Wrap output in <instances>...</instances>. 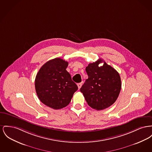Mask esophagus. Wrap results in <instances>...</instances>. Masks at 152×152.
Wrapping results in <instances>:
<instances>
[{
  "instance_id": "esophagus-1",
  "label": "esophagus",
  "mask_w": 152,
  "mask_h": 152,
  "mask_svg": "<svg viewBox=\"0 0 152 152\" xmlns=\"http://www.w3.org/2000/svg\"><path fill=\"white\" fill-rule=\"evenodd\" d=\"M81 86H82V83H78V84H77V87H78L79 89H80L81 87Z\"/></svg>"
}]
</instances>
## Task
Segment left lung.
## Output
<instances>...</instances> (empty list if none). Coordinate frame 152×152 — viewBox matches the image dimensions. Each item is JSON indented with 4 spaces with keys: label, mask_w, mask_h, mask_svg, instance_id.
<instances>
[{
    "label": "left lung",
    "mask_w": 152,
    "mask_h": 152,
    "mask_svg": "<svg viewBox=\"0 0 152 152\" xmlns=\"http://www.w3.org/2000/svg\"><path fill=\"white\" fill-rule=\"evenodd\" d=\"M103 60L90 63L86 71L88 78L80 88L84 98L90 107L102 110L113 104L121 89V80L119 73Z\"/></svg>",
    "instance_id": "8db88e82"
}]
</instances>
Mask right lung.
I'll return each instance as SVG.
<instances>
[{
    "mask_svg": "<svg viewBox=\"0 0 152 152\" xmlns=\"http://www.w3.org/2000/svg\"><path fill=\"white\" fill-rule=\"evenodd\" d=\"M68 63L56 58L44 64L36 75L35 88L40 101L54 110L68 106L78 89L66 70Z\"/></svg>",
    "mask_w": 152,
    "mask_h": 152,
    "instance_id": "right-lung-1",
    "label": "right lung"
}]
</instances>
